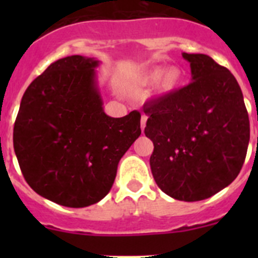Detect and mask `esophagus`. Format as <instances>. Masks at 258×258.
Wrapping results in <instances>:
<instances>
[{"mask_svg": "<svg viewBox=\"0 0 258 258\" xmlns=\"http://www.w3.org/2000/svg\"><path fill=\"white\" fill-rule=\"evenodd\" d=\"M146 121H147V116H146V115H142V117H141V129H142V132L145 131Z\"/></svg>", "mask_w": 258, "mask_h": 258, "instance_id": "esophagus-1", "label": "esophagus"}]
</instances>
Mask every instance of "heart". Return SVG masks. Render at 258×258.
I'll return each mask as SVG.
<instances>
[{"label":"heart","instance_id":"b5f03b06","mask_svg":"<svg viewBox=\"0 0 258 258\" xmlns=\"http://www.w3.org/2000/svg\"><path fill=\"white\" fill-rule=\"evenodd\" d=\"M184 74L179 67L151 68L145 71L140 77V84L143 86H150L155 84V93L160 97L175 92L183 81Z\"/></svg>","mask_w":258,"mask_h":258}]
</instances>
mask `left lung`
<instances>
[{"label": "left lung", "instance_id": "obj_1", "mask_svg": "<svg viewBox=\"0 0 258 258\" xmlns=\"http://www.w3.org/2000/svg\"><path fill=\"white\" fill-rule=\"evenodd\" d=\"M191 83L143 106L154 143L150 166L170 198L199 202L238 177L249 143V118L238 81L206 54L182 52Z\"/></svg>", "mask_w": 258, "mask_h": 258}]
</instances>
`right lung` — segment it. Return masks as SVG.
I'll list each match as a JSON object with an SVG mask.
<instances>
[{
    "mask_svg": "<svg viewBox=\"0 0 258 258\" xmlns=\"http://www.w3.org/2000/svg\"><path fill=\"white\" fill-rule=\"evenodd\" d=\"M83 55L58 59L36 77L20 102L14 150L27 183L70 208L101 202L118 161L141 136V113L111 117L103 109L95 68Z\"/></svg>",
    "mask_w": 258,
    "mask_h": 258,
    "instance_id": "1",
    "label": "right lung"
}]
</instances>
